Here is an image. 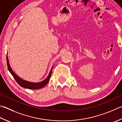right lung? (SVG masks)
I'll list each match as a JSON object with an SVG mask.
<instances>
[{"label": "right lung", "instance_id": "right-lung-1", "mask_svg": "<svg viewBox=\"0 0 122 122\" xmlns=\"http://www.w3.org/2000/svg\"><path fill=\"white\" fill-rule=\"evenodd\" d=\"M6 59H7V67H8L9 71L10 72L11 74H12L13 77H14V78L15 79V81H16V82L18 83L19 85H20L21 87L26 88H29V89H32V90L40 89V88L44 87V86H45L46 84L48 83V81H49L51 76L52 71V69H53V66H52L51 69L50 71L49 74H48L47 78H46L45 79H44V81L39 83H33V82H30V81H28L24 80V79L21 78L20 77L17 76V75L15 74L14 71H13L12 69L11 68L10 63H9L8 57L7 55Z\"/></svg>", "mask_w": 122, "mask_h": 122}]
</instances>
